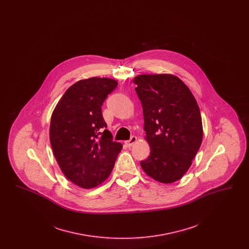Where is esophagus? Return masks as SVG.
I'll return each instance as SVG.
<instances>
[{
  "label": "esophagus",
  "mask_w": 249,
  "mask_h": 249,
  "mask_svg": "<svg viewBox=\"0 0 249 249\" xmlns=\"http://www.w3.org/2000/svg\"><path fill=\"white\" fill-rule=\"evenodd\" d=\"M137 141V137L136 136H134V135H132L131 137H130V140H128V141H125V144L127 145V146H131L134 142Z\"/></svg>",
  "instance_id": "esophagus-1"
}]
</instances>
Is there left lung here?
<instances>
[{
    "label": "left lung",
    "mask_w": 249,
    "mask_h": 249,
    "mask_svg": "<svg viewBox=\"0 0 249 249\" xmlns=\"http://www.w3.org/2000/svg\"><path fill=\"white\" fill-rule=\"evenodd\" d=\"M133 82L151 150L141 161L142 170L159 182H176L189 170L201 146L200 108L190 89L175 75L141 74Z\"/></svg>",
    "instance_id": "1"
}]
</instances>
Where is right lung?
<instances>
[{"label":"right lung","mask_w":249,"mask_h":249,"mask_svg":"<svg viewBox=\"0 0 249 249\" xmlns=\"http://www.w3.org/2000/svg\"><path fill=\"white\" fill-rule=\"evenodd\" d=\"M118 86L110 78L91 77L71 86L59 100L50 123V142L64 176L91 189L111 174L122 144L113 140L102 106Z\"/></svg>","instance_id":"obj_1"}]
</instances>
